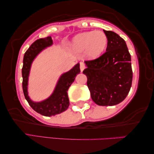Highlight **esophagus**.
Masks as SVG:
<instances>
[{"instance_id":"1","label":"esophagus","mask_w":154,"mask_h":154,"mask_svg":"<svg viewBox=\"0 0 154 154\" xmlns=\"http://www.w3.org/2000/svg\"><path fill=\"white\" fill-rule=\"evenodd\" d=\"M80 71H81V72H82L83 70L85 69V65L84 63H82V62L80 63Z\"/></svg>"}]
</instances>
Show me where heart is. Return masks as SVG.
Listing matches in <instances>:
<instances>
[{
	"label": "heart",
	"mask_w": 154,
	"mask_h": 154,
	"mask_svg": "<svg viewBox=\"0 0 154 154\" xmlns=\"http://www.w3.org/2000/svg\"><path fill=\"white\" fill-rule=\"evenodd\" d=\"M108 38L102 31H90L78 34L72 40L71 47L75 52L86 50V54L91 59L100 57L106 48Z\"/></svg>",
	"instance_id": "heart-1"
}]
</instances>
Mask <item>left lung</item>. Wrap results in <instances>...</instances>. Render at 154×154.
<instances>
[{
  "mask_svg": "<svg viewBox=\"0 0 154 154\" xmlns=\"http://www.w3.org/2000/svg\"><path fill=\"white\" fill-rule=\"evenodd\" d=\"M106 52L97 59L85 60L83 74L95 104L110 106L119 104L129 93L132 82L131 56L126 43L119 35L105 31Z\"/></svg>",
  "mask_w": 154,
  "mask_h": 154,
  "instance_id": "1",
  "label": "left lung"
}]
</instances>
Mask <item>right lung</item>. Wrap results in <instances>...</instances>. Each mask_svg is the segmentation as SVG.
<instances>
[{
  "label": "right lung",
  "instance_id": "right-lung-1",
  "mask_svg": "<svg viewBox=\"0 0 154 154\" xmlns=\"http://www.w3.org/2000/svg\"><path fill=\"white\" fill-rule=\"evenodd\" d=\"M53 44L52 37L49 36L41 38L32 43L29 48L25 52L23 59V67L22 69V89H23L25 99L35 111L40 115L51 117L60 114L66 110L69 105L67 95V91L74 82L77 74H80V63H77L69 71L63 73L58 80L52 94L47 99L41 102H34L29 96L28 85L29 76L31 71V65L34 59L40 52L46 48Z\"/></svg>",
  "mask_w": 154,
  "mask_h": 154
}]
</instances>
